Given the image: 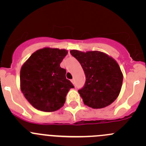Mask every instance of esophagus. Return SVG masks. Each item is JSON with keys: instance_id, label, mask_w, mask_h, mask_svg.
<instances>
[{"instance_id": "esophagus-1", "label": "esophagus", "mask_w": 146, "mask_h": 146, "mask_svg": "<svg viewBox=\"0 0 146 146\" xmlns=\"http://www.w3.org/2000/svg\"><path fill=\"white\" fill-rule=\"evenodd\" d=\"M70 81H71L72 83H73V84H74V79H72V80H70Z\"/></svg>"}]
</instances>
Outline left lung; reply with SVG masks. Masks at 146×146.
Wrapping results in <instances>:
<instances>
[{"mask_svg": "<svg viewBox=\"0 0 146 146\" xmlns=\"http://www.w3.org/2000/svg\"><path fill=\"white\" fill-rule=\"evenodd\" d=\"M70 52L79 61L85 75V85L78 90L84 104L93 109L111 104L119 96L123 82L117 61L98 51Z\"/></svg>", "mask_w": 146, "mask_h": 146, "instance_id": "obj_1", "label": "left lung"}]
</instances>
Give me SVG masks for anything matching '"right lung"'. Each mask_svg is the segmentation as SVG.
Segmentation results:
<instances>
[{"label": "right lung", "mask_w": 146, "mask_h": 146, "mask_svg": "<svg viewBox=\"0 0 146 146\" xmlns=\"http://www.w3.org/2000/svg\"><path fill=\"white\" fill-rule=\"evenodd\" d=\"M67 54L66 49L41 48L22 66L20 88L35 108L50 112L64 106L68 92L74 88L66 79V70L60 66Z\"/></svg>", "instance_id": "right-lung-1"}]
</instances>
